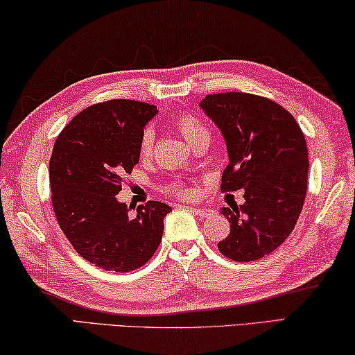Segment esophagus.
I'll list each match as a JSON object with an SVG mask.
<instances>
[{
	"label": "esophagus",
	"mask_w": 355,
	"mask_h": 355,
	"mask_svg": "<svg viewBox=\"0 0 355 355\" xmlns=\"http://www.w3.org/2000/svg\"><path fill=\"white\" fill-rule=\"evenodd\" d=\"M189 209L196 216H200V218H204V216H209L210 214H212V210H210V209H201V207H189Z\"/></svg>",
	"instance_id": "34e87169"
}]
</instances>
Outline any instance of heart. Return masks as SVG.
I'll return each instance as SVG.
<instances>
[{"mask_svg": "<svg viewBox=\"0 0 355 355\" xmlns=\"http://www.w3.org/2000/svg\"><path fill=\"white\" fill-rule=\"evenodd\" d=\"M174 124L179 132L182 134V137L187 140L191 146L200 145L201 141H210V134L200 118H198L195 114H190V112H184V114H179L174 120ZM154 149V132L153 129H145L141 132L140 141H139V154L141 159H146L153 154ZM162 191L166 195L176 196V198H190L191 190L185 187V185L181 181H171L164 185Z\"/></svg>", "mask_w": 355, "mask_h": 355, "instance_id": "1", "label": "heart"}]
</instances>
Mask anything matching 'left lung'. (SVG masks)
<instances>
[{
	"label": "left lung",
	"instance_id": "1",
	"mask_svg": "<svg viewBox=\"0 0 355 355\" xmlns=\"http://www.w3.org/2000/svg\"><path fill=\"white\" fill-rule=\"evenodd\" d=\"M201 107L227 145L221 191L245 190L241 206L221 209L231 232L218 250L235 262L262 259L284 243L301 215L307 195L306 139L293 115L265 96L215 93Z\"/></svg>",
	"mask_w": 355,
	"mask_h": 355
}]
</instances>
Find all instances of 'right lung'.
Wrapping results in <instances>:
<instances>
[{
	"mask_svg": "<svg viewBox=\"0 0 355 355\" xmlns=\"http://www.w3.org/2000/svg\"><path fill=\"white\" fill-rule=\"evenodd\" d=\"M154 105L134 99H110L73 118L55 139L49 159L53 210L62 232L90 263L126 272L154 256L171 207L148 201L129 216L116 201L123 176L139 164L145 124Z\"/></svg>",
	"mask_w": 355,
	"mask_h": 355,
	"instance_id": "right-lung-1",
	"label": "right lung"
}]
</instances>
